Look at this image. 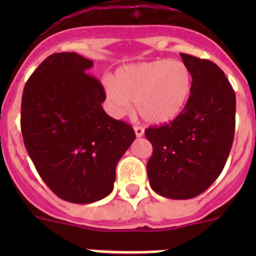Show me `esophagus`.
<instances>
[{
  "label": "esophagus",
  "instance_id": "obj_1",
  "mask_svg": "<svg viewBox=\"0 0 256 256\" xmlns=\"http://www.w3.org/2000/svg\"><path fill=\"white\" fill-rule=\"evenodd\" d=\"M134 132L137 137H142L144 134V130L141 126H134Z\"/></svg>",
  "mask_w": 256,
  "mask_h": 256
}]
</instances>
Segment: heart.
<instances>
[{
  "instance_id": "b5f03b06",
  "label": "heart",
  "mask_w": 256,
  "mask_h": 256,
  "mask_svg": "<svg viewBox=\"0 0 256 256\" xmlns=\"http://www.w3.org/2000/svg\"><path fill=\"white\" fill-rule=\"evenodd\" d=\"M104 86L112 115H124L134 101L142 119L162 124L176 119L186 108L194 79L183 61L158 58L126 65L118 69L115 79H104Z\"/></svg>"
}]
</instances>
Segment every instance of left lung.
<instances>
[{"mask_svg":"<svg viewBox=\"0 0 256 256\" xmlns=\"http://www.w3.org/2000/svg\"><path fill=\"white\" fill-rule=\"evenodd\" d=\"M194 87L170 123L144 130L152 144L148 177L156 194L174 200L196 198L219 177L234 137L236 94L212 61L180 54Z\"/></svg>","mask_w":256,"mask_h":256,"instance_id":"obj_1","label":"left lung"}]
</instances>
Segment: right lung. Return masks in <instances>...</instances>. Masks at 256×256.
<instances>
[{
	"label": "right lung",
	"mask_w": 256,
	"mask_h": 256,
	"mask_svg": "<svg viewBox=\"0 0 256 256\" xmlns=\"http://www.w3.org/2000/svg\"><path fill=\"white\" fill-rule=\"evenodd\" d=\"M94 61L76 52L48 56L26 80L22 98L24 144L56 196L91 204L110 195L115 168L136 138L130 124L102 108L106 94L90 76Z\"/></svg>",
	"instance_id": "add662e5"
}]
</instances>
